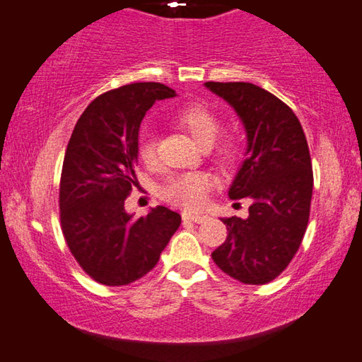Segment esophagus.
<instances>
[{
    "mask_svg": "<svg viewBox=\"0 0 362 362\" xmlns=\"http://www.w3.org/2000/svg\"><path fill=\"white\" fill-rule=\"evenodd\" d=\"M182 219H183V223H197V224H202V223H204V221H208V216H204V214L183 213V214H182Z\"/></svg>",
    "mask_w": 362,
    "mask_h": 362,
    "instance_id": "obj_1",
    "label": "esophagus"
}]
</instances>
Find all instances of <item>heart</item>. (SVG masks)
<instances>
[{"label":"heart","mask_w":362,"mask_h":362,"mask_svg":"<svg viewBox=\"0 0 362 362\" xmlns=\"http://www.w3.org/2000/svg\"><path fill=\"white\" fill-rule=\"evenodd\" d=\"M174 122L185 129L203 146H209L221 129V120L208 105L192 102L175 112ZM138 154L143 163L153 164L156 160V139L153 133H143L138 143ZM239 156V146L233 136L221 138L214 144V158L219 164L230 165ZM213 179L204 172H182L172 175L160 188V197L167 203L185 209H198L206 202Z\"/></svg>","instance_id":"1"}]
</instances>
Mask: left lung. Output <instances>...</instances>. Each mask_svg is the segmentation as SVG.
<instances>
[{"label":"left lung","mask_w":362,"mask_h":362,"mask_svg":"<svg viewBox=\"0 0 362 362\" xmlns=\"http://www.w3.org/2000/svg\"><path fill=\"white\" fill-rule=\"evenodd\" d=\"M204 86L234 107L247 132V158L229 197L249 198V218H224L228 239L211 257L226 274L265 284L281 274L304 239L310 214L312 160L289 105L252 83Z\"/></svg>","instance_id":"left-lung-1"}]
</instances>
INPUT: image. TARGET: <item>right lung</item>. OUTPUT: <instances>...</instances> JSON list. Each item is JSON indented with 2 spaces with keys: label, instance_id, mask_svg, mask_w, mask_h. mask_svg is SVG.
<instances>
[{
  "label": "right lung",
  "instance_id": "add662e5",
  "mask_svg": "<svg viewBox=\"0 0 362 362\" xmlns=\"http://www.w3.org/2000/svg\"><path fill=\"white\" fill-rule=\"evenodd\" d=\"M160 83H133L90 102L69 138L60 179V223L69 252L94 281L125 286L158 265L179 229V213L156 206L133 219L125 199L136 182L138 132L156 100L174 97Z\"/></svg>",
  "mask_w": 362,
  "mask_h": 362
}]
</instances>
